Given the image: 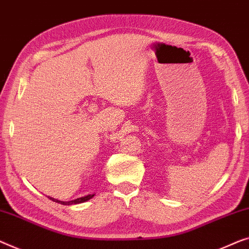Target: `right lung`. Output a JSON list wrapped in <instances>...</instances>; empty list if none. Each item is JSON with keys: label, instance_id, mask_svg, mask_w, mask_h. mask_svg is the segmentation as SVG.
<instances>
[{"label": "right lung", "instance_id": "1", "mask_svg": "<svg viewBox=\"0 0 249 249\" xmlns=\"http://www.w3.org/2000/svg\"><path fill=\"white\" fill-rule=\"evenodd\" d=\"M95 195H87L85 196H81V198H77L75 200H70V201H61V200H58V199H54V198H51V196H48L50 200H53V201L54 202H58L60 203V205H66V206H70V205H77V203H83L85 201H88L89 199H91L92 196H94Z\"/></svg>", "mask_w": 249, "mask_h": 249}]
</instances>
